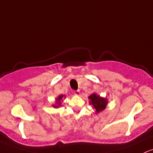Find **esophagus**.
Returning a JSON list of instances; mask_svg holds the SVG:
<instances>
[{
	"mask_svg": "<svg viewBox=\"0 0 153 153\" xmlns=\"http://www.w3.org/2000/svg\"><path fill=\"white\" fill-rule=\"evenodd\" d=\"M79 93H80V91L78 90V91H76L75 92V95H78V94H79Z\"/></svg>",
	"mask_w": 153,
	"mask_h": 153,
	"instance_id": "obj_1",
	"label": "esophagus"
}]
</instances>
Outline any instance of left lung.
Instances as JSON below:
<instances>
[{"label":"left lung","instance_id":"obj_1","mask_svg":"<svg viewBox=\"0 0 153 153\" xmlns=\"http://www.w3.org/2000/svg\"><path fill=\"white\" fill-rule=\"evenodd\" d=\"M88 99L91 100V102H89L90 104L93 105L97 112L102 111L103 110H105L107 106V100L105 98H102L100 96L95 94L91 95Z\"/></svg>","mask_w":153,"mask_h":153}]
</instances>
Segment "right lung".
<instances>
[{
  "label": "right lung",
  "instance_id": "1",
  "mask_svg": "<svg viewBox=\"0 0 153 153\" xmlns=\"http://www.w3.org/2000/svg\"><path fill=\"white\" fill-rule=\"evenodd\" d=\"M64 97L63 95H60L59 97L58 98L56 99V104H57L58 106H59V105H60V101H61V100H62V97ZM53 107H56L57 106H53Z\"/></svg>",
  "mask_w": 153,
  "mask_h": 153
}]
</instances>
